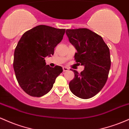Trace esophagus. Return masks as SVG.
Returning <instances> with one entry per match:
<instances>
[{
    "label": "esophagus",
    "mask_w": 129,
    "mask_h": 129,
    "mask_svg": "<svg viewBox=\"0 0 129 129\" xmlns=\"http://www.w3.org/2000/svg\"><path fill=\"white\" fill-rule=\"evenodd\" d=\"M63 72H66V71H68L69 70V69L66 67H63Z\"/></svg>",
    "instance_id": "esophagus-1"
}]
</instances>
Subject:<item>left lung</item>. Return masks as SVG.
<instances>
[{
  "mask_svg": "<svg viewBox=\"0 0 129 129\" xmlns=\"http://www.w3.org/2000/svg\"><path fill=\"white\" fill-rule=\"evenodd\" d=\"M66 35L75 47V60L84 66L80 74L76 70L69 82L71 91L83 99L94 96L106 83L111 66L108 47L102 38L88 28L67 29Z\"/></svg>",
  "mask_w": 129,
  "mask_h": 129,
  "instance_id": "8db88e82",
  "label": "left lung"
}]
</instances>
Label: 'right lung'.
Returning a JSON list of instances; mask_svg holds the SVG:
<instances>
[{
	"instance_id": "add662e5",
	"label": "right lung",
	"mask_w": 129,
	"mask_h": 129,
	"mask_svg": "<svg viewBox=\"0 0 129 129\" xmlns=\"http://www.w3.org/2000/svg\"><path fill=\"white\" fill-rule=\"evenodd\" d=\"M64 33V28L40 25L24 33L19 41L14 50L13 68L19 85L30 96L41 97L49 92L63 72L60 66L46 65L44 58L53 55Z\"/></svg>"
}]
</instances>
